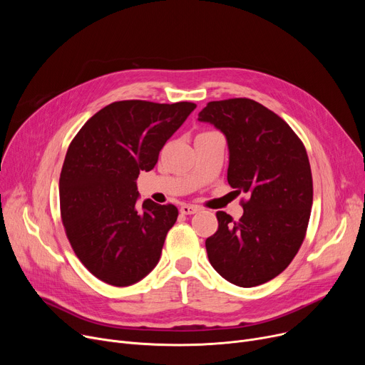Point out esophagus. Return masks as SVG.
<instances>
[{"mask_svg":"<svg viewBox=\"0 0 365 365\" xmlns=\"http://www.w3.org/2000/svg\"><path fill=\"white\" fill-rule=\"evenodd\" d=\"M200 210V207L198 205H192V204H183L182 207H180V213L182 215H194V213H197Z\"/></svg>","mask_w":365,"mask_h":365,"instance_id":"34e87169","label":"esophagus"}]
</instances>
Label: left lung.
<instances>
[{
    "label": "left lung",
    "instance_id": "1",
    "mask_svg": "<svg viewBox=\"0 0 365 365\" xmlns=\"http://www.w3.org/2000/svg\"><path fill=\"white\" fill-rule=\"evenodd\" d=\"M198 120L227 139V182L244 215L217 212V231L205 240L208 260L229 282L255 287L292 263L304 240L314 200L312 173L303 142L281 117L256 101L208 102Z\"/></svg>",
    "mask_w": 365,
    "mask_h": 365
}]
</instances>
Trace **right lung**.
<instances>
[{
  "mask_svg": "<svg viewBox=\"0 0 365 365\" xmlns=\"http://www.w3.org/2000/svg\"><path fill=\"white\" fill-rule=\"evenodd\" d=\"M192 102H113L72 139L59 179L61 217L73 253L101 281L125 287L157 266L179 212L150 200L138 208L136 179L155 167Z\"/></svg>",
  "mask_w": 365,
  "mask_h": 365,
  "instance_id": "add662e5",
  "label": "right lung"
}]
</instances>
